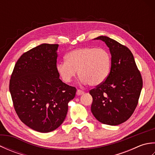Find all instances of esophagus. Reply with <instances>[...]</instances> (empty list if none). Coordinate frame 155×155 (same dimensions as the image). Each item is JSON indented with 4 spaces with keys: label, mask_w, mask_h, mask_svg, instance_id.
I'll return each mask as SVG.
<instances>
[{
    "label": "esophagus",
    "mask_w": 155,
    "mask_h": 155,
    "mask_svg": "<svg viewBox=\"0 0 155 155\" xmlns=\"http://www.w3.org/2000/svg\"><path fill=\"white\" fill-rule=\"evenodd\" d=\"M84 92L83 91H81V90H77V95H81V94H84Z\"/></svg>",
    "instance_id": "34e87169"
}]
</instances>
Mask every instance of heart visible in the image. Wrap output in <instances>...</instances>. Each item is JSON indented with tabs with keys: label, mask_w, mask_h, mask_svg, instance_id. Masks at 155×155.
I'll return each instance as SVG.
<instances>
[{
	"label": "heart",
	"mask_w": 155,
	"mask_h": 155,
	"mask_svg": "<svg viewBox=\"0 0 155 155\" xmlns=\"http://www.w3.org/2000/svg\"><path fill=\"white\" fill-rule=\"evenodd\" d=\"M110 68V57L103 48L84 47L71 51L66 55L65 62H59L57 71L62 80L71 83L78 71L83 84L97 86L105 81Z\"/></svg>",
	"instance_id": "obj_1"
}]
</instances>
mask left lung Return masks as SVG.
I'll list each match as a JSON object with an SVG mask.
<instances>
[{
    "mask_svg": "<svg viewBox=\"0 0 155 155\" xmlns=\"http://www.w3.org/2000/svg\"><path fill=\"white\" fill-rule=\"evenodd\" d=\"M106 43L111 54L110 73L104 83L90 91L91 112L101 123L115 126L134 113L143 87L140 72L127 47L105 36L96 38Z\"/></svg>",
    "mask_w": 155,
    "mask_h": 155,
    "instance_id": "left-lung-1",
    "label": "left lung"
}]
</instances>
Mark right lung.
<instances>
[{"mask_svg":"<svg viewBox=\"0 0 155 155\" xmlns=\"http://www.w3.org/2000/svg\"><path fill=\"white\" fill-rule=\"evenodd\" d=\"M58 45L42 44L18 58L11 74L9 91L16 114L23 123L40 133L60 127L68 103L77 89L62 83L57 71Z\"/></svg>","mask_w":155,"mask_h":155,"instance_id":"add662e5","label":"right lung"}]
</instances>
